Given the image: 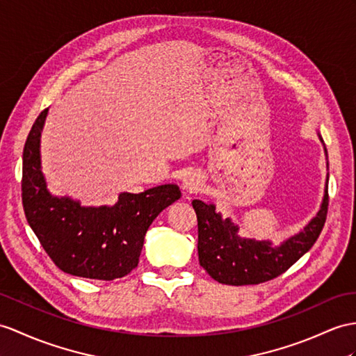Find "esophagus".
I'll list each match as a JSON object with an SVG mask.
<instances>
[{
    "label": "esophagus",
    "mask_w": 356,
    "mask_h": 356,
    "mask_svg": "<svg viewBox=\"0 0 356 356\" xmlns=\"http://www.w3.org/2000/svg\"><path fill=\"white\" fill-rule=\"evenodd\" d=\"M202 186V178L197 172H188L183 178V190L187 193H195Z\"/></svg>",
    "instance_id": "esophagus-1"
}]
</instances>
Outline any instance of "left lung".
Instances as JSON below:
<instances>
[{
    "label": "left lung",
    "mask_w": 356,
    "mask_h": 356,
    "mask_svg": "<svg viewBox=\"0 0 356 356\" xmlns=\"http://www.w3.org/2000/svg\"><path fill=\"white\" fill-rule=\"evenodd\" d=\"M317 136L323 143L322 136ZM325 154L327 160L326 148ZM327 179L329 175H326L322 204L314 218L278 246L270 240L241 237L238 225L231 218L223 219L214 204L195 199L192 204L197 218L199 264L213 280L228 285L259 284L280 276L313 248L322 232L327 213Z\"/></svg>",
    "instance_id": "8db88e82"
}]
</instances>
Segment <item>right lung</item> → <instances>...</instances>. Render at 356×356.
I'll list each match as a JSON object with an SVG mask.
<instances>
[{"mask_svg":"<svg viewBox=\"0 0 356 356\" xmlns=\"http://www.w3.org/2000/svg\"><path fill=\"white\" fill-rule=\"evenodd\" d=\"M43 110L24 146L22 204L27 222L58 268L89 280L113 281L138 264L145 234L154 219L181 197L177 184H163L142 193L122 192L115 205L84 207L48 190L42 172L40 136Z\"/></svg>","mask_w":356,"mask_h":356,"instance_id":"obj_1","label":"right lung"}]
</instances>
